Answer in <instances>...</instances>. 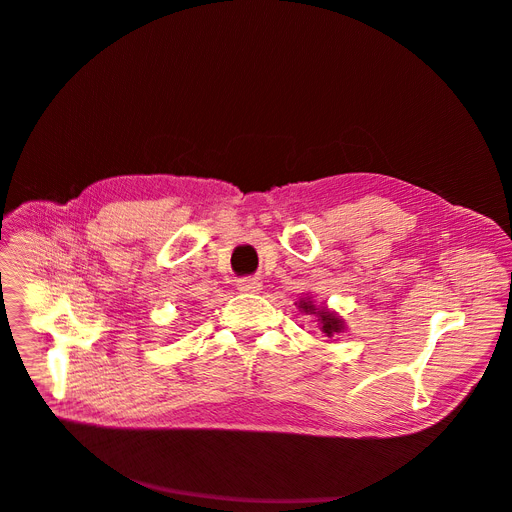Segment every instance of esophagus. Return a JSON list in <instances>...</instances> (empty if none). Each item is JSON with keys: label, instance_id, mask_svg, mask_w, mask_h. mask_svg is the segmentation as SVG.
Masks as SVG:
<instances>
[{"label": "esophagus", "instance_id": "obj_1", "mask_svg": "<svg viewBox=\"0 0 512 512\" xmlns=\"http://www.w3.org/2000/svg\"><path fill=\"white\" fill-rule=\"evenodd\" d=\"M262 288V282L258 277H241L237 282V290L239 292H258Z\"/></svg>", "mask_w": 512, "mask_h": 512}]
</instances>
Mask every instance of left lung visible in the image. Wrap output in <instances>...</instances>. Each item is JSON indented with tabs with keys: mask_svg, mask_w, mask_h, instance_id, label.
<instances>
[{
	"mask_svg": "<svg viewBox=\"0 0 512 512\" xmlns=\"http://www.w3.org/2000/svg\"><path fill=\"white\" fill-rule=\"evenodd\" d=\"M299 309H303L305 314H316L320 329H322V333L327 335V337H333V333H342L346 329L344 327V320L339 318L335 312H329V309H324V307L316 309V305L309 301V299H301L299 301Z\"/></svg>",
	"mask_w": 512,
	"mask_h": 512,
	"instance_id": "8db88e82",
	"label": "left lung"
}]
</instances>
